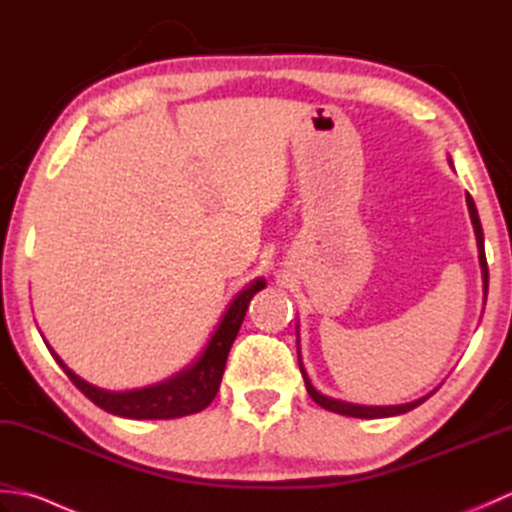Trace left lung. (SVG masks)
Masks as SVG:
<instances>
[{
	"label": "left lung",
	"instance_id": "1",
	"mask_svg": "<svg viewBox=\"0 0 512 512\" xmlns=\"http://www.w3.org/2000/svg\"><path fill=\"white\" fill-rule=\"evenodd\" d=\"M466 204H469V213H471V220H473V228H475V237H477V250H480V266H482V277H484V292H488V264H486V255H484V233H482V224H480V215H477L475 209V202L469 193H466ZM299 367H301V376L306 380V389L310 398L321 405L323 409L334 411V413H343V416H352V418H387V416H398V413H407L413 407L422 405L424 400L429 396H424L420 400H413L407 402V405H396V407H365V405H352V402H343V400H334L319 394L317 389L312 387L310 378L306 374V369L301 365V358H299Z\"/></svg>",
	"mask_w": 512,
	"mask_h": 512
}]
</instances>
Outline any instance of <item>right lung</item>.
<instances>
[{"label":"right lung","instance_id":"1","mask_svg":"<svg viewBox=\"0 0 512 512\" xmlns=\"http://www.w3.org/2000/svg\"><path fill=\"white\" fill-rule=\"evenodd\" d=\"M264 288V281L257 279L246 290L239 292L231 308L226 310L222 323L217 325L215 334L211 336L209 345H206L204 354L198 358V363L184 369L178 376H173L165 383L138 389V391H125V394H114V391H103L99 387H92L85 383L68 367L63 365L61 358L54 354L50 347V354L54 356L63 372L76 385L81 394L88 396L96 407L114 413V416L134 418V420H169V418H182L189 413H198L204 407L211 405L217 389L222 383V374L226 367V356L231 352V345L235 336L242 328V321L246 317L248 303L253 299L255 292Z\"/></svg>","mask_w":512,"mask_h":512}]
</instances>
